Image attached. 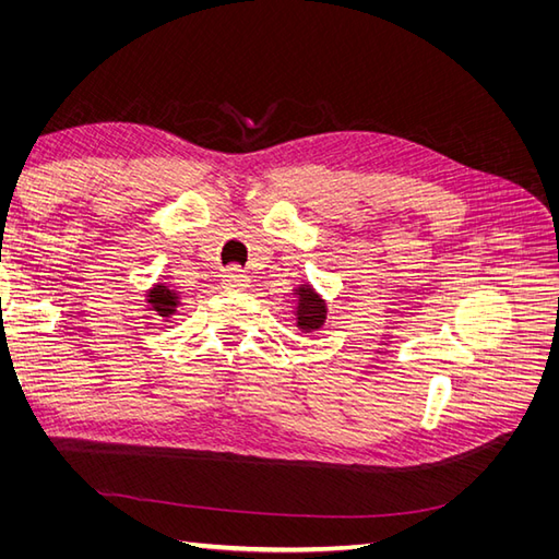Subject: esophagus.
I'll return each mask as SVG.
<instances>
[{"instance_id": "esophagus-1", "label": "esophagus", "mask_w": 559, "mask_h": 559, "mask_svg": "<svg viewBox=\"0 0 559 559\" xmlns=\"http://www.w3.org/2000/svg\"><path fill=\"white\" fill-rule=\"evenodd\" d=\"M249 284V277L245 275V270L240 267H228L224 273V286L230 292H240Z\"/></svg>"}]
</instances>
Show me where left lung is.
Here are the masks:
<instances>
[{
  "instance_id": "obj_1",
  "label": "left lung",
  "mask_w": 559,
  "mask_h": 559,
  "mask_svg": "<svg viewBox=\"0 0 559 559\" xmlns=\"http://www.w3.org/2000/svg\"><path fill=\"white\" fill-rule=\"evenodd\" d=\"M294 296H296V308H294L296 326L302 333H312L324 326L329 308H326V300L314 292V286L298 284L294 289Z\"/></svg>"
}]
</instances>
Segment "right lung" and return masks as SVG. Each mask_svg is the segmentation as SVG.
<instances>
[{
    "label": "right lung",
    "mask_w": 559,
    "mask_h": 559,
    "mask_svg": "<svg viewBox=\"0 0 559 559\" xmlns=\"http://www.w3.org/2000/svg\"><path fill=\"white\" fill-rule=\"evenodd\" d=\"M179 302H181V292L170 289V286L163 282L154 284L146 292V308L154 310L163 319H170L173 314H177Z\"/></svg>",
    "instance_id": "add662e5"
}]
</instances>
